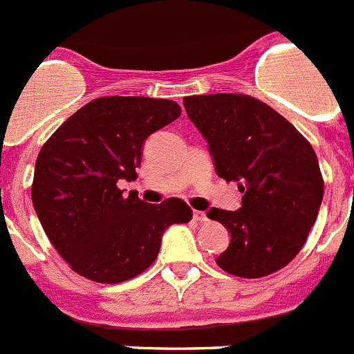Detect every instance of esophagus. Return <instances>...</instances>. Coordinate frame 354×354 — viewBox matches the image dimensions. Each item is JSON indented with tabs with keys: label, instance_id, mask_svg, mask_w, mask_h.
Listing matches in <instances>:
<instances>
[{
	"label": "esophagus",
	"instance_id": "esophagus-1",
	"mask_svg": "<svg viewBox=\"0 0 354 354\" xmlns=\"http://www.w3.org/2000/svg\"><path fill=\"white\" fill-rule=\"evenodd\" d=\"M194 221H197V223H208L209 218H208V215H206V213H204V212H197V209H195V212H194Z\"/></svg>",
	"mask_w": 354,
	"mask_h": 354
}]
</instances>
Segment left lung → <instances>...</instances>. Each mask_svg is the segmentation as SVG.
Returning <instances> with one entry per match:
<instances>
[{
	"label": "left lung",
	"mask_w": 354,
	"mask_h": 354,
	"mask_svg": "<svg viewBox=\"0 0 354 354\" xmlns=\"http://www.w3.org/2000/svg\"><path fill=\"white\" fill-rule=\"evenodd\" d=\"M183 103L208 141L217 175L239 184L242 194L241 209L208 212L232 235L217 264L242 279L282 270L302 250L322 204L324 179L313 146L251 95H188Z\"/></svg>",
	"instance_id": "8db88e82"
}]
</instances>
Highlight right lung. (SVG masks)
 <instances>
[{"instance_id": "1", "label": "right lung", "mask_w": 354, "mask_h": 354, "mask_svg": "<svg viewBox=\"0 0 354 354\" xmlns=\"http://www.w3.org/2000/svg\"><path fill=\"white\" fill-rule=\"evenodd\" d=\"M180 115L175 101L99 97L79 108L43 145L32 204L48 241L84 279L118 284L150 268L171 224L189 223L183 198L148 204L119 180H136L142 145Z\"/></svg>"}]
</instances>
